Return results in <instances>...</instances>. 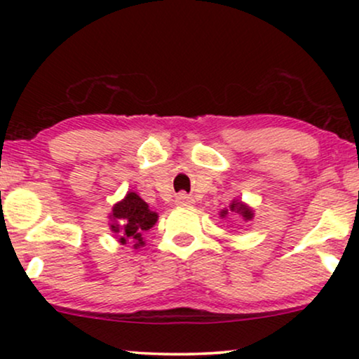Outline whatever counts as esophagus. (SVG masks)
Segmentation results:
<instances>
[{"label": "esophagus", "mask_w": 359, "mask_h": 359, "mask_svg": "<svg viewBox=\"0 0 359 359\" xmlns=\"http://www.w3.org/2000/svg\"><path fill=\"white\" fill-rule=\"evenodd\" d=\"M176 204H180V205H191V204H194V199L189 198L188 194L181 193V194L176 196Z\"/></svg>", "instance_id": "34e87169"}]
</instances>
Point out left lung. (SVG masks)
<instances>
[{
	"label": "left lung",
	"instance_id": "8db88e82",
	"mask_svg": "<svg viewBox=\"0 0 359 359\" xmlns=\"http://www.w3.org/2000/svg\"><path fill=\"white\" fill-rule=\"evenodd\" d=\"M229 210H230V212L237 214L238 217H242V219L245 220V222H248V220H252V219L255 217V210H253V208H250L248 204H245L243 201H240V199H233L232 203H230L229 209L220 210V217H227Z\"/></svg>",
	"mask_w": 359,
	"mask_h": 359
}]
</instances>
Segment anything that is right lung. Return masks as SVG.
I'll return each mask as SVG.
<instances>
[{
  "label": "right lung",
  "mask_w": 359,
  "mask_h": 359,
  "mask_svg": "<svg viewBox=\"0 0 359 359\" xmlns=\"http://www.w3.org/2000/svg\"><path fill=\"white\" fill-rule=\"evenodd\" d=\"M109 219V229L116 233L117 242L122 245L130 242L134 243V248H140L145 245L142 235L154 227L158 214L151 210L139 194L129 191L124 199L112 205Z\"/></svg>",
  "instance_id": "right-lung-1"
}]
</instances>
